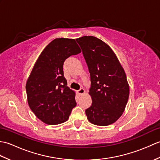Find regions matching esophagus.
<instances>
[{"mask_svg": "<svg viewBox=\"0 0 160 160\" xmlns=\"http://www.w3.org/2000/svg\"><path fill=\"white\" fill-rule=\"evenodd\" d=\"M78 93H79L80 95H82V94H84V93H85V90H84L83 88H81V89H80L78 91Z\"/></svg>", "mask_w": 160, "mask_h": 160, "instance_id": "esophagus-1", "label": "esophagus"}]
</instances>
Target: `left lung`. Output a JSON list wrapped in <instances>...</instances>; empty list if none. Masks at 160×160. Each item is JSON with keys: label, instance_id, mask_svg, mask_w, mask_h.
<instances>
[{"label": "left lung", "instance_id": "obj_1", "mask_svg": "<svg viewBox=\"0 0 160 160\" xmlns=\"http://www.w3.org/2000/svg\"><path fill=\"white\" fill-rule=\"evenodd\" d=\"M82 51L91 77V106L85 113L91 123L108 126L123 113L129 96L127 76L111 47L94 36L76 39Z\"/></svg>", "mask_w": 160, "mask_h": 160}]
</instances>
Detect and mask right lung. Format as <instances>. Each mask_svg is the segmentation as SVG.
I'll list each match as a JSON object with an SVG mask.
<instances>
[{"instance_id":"add662e5","label":"right lung","mask_w":160,"mask_h":160,"mask_svg":"<svg viewBox=\"0 0 160 160\" xmlns=\"http://www.w3.org/2000/svg\"><path fill=\"white\" fill-rule=\"evenodd\" d=\"M80 52L74 39L56 38L44 49L33 66L27 81V96L31 110L44 123H63L76 106V93L67 87L63 64Z\"/></svg>"}]
</instances>
